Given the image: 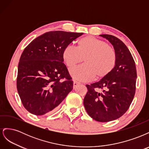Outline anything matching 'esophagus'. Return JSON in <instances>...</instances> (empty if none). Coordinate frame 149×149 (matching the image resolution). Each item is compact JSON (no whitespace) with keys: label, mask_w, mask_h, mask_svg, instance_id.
Returning a JSON list of instances; mask_svg holds the SVG:
<instances>
[{"label":"esophagus","mask_w":149,"mask_h":149,"mask_svg":"<svg viewBox=\"0 0 149 149\" xmlns=\"http://www.w3.org/2000/svg\"><path fill=\"white\" fill-rule=\"evenodd\" d=\"M79 84H80L79 82L77 81H76V80H74V81H73V87H74V88H76V87L78 85H79Z\"/></svg>","instance_id":"esophagus-1"}]
</instances>
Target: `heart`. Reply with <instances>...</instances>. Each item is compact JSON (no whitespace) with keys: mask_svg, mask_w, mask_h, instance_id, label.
I'll return each instance as SVG.
<instances>
[{"mask_svg":"<svg viewBox=\"0 0 149 149\" xmlns=\"http://www.w3.org/2000/svg\"><path fill=\"white\" fill-rule=\"evenodd\" d=\"M62 58L69 69L83 60L84 63L70 71L74 79L87 81L94 78L101 79L113 71L118 61L114 48L106 42L92 36H85L76 41V48L66 47L62 52Z\"/></svg>","mask_w":149,"mask_h":149,"instance_id":"obj_1","label":"heart"}]
</instances>
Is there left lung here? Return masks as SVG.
<instances>
[{"instance_id":"1","label":"left lung","mask_w":149,"mask_h":149,"mask_svg":"<svg viewBox=\"0 0 149 149\" xmlns=\"http://www.w3.org/2000/svg\"><path fill=\"white\" fill-rule=\"evenodd\" d=\"M112 45L118 61L111 73L100 81L86 84L84 106L90 117L106 123L119 118L128 110L136 93V63L125 45L113 35H100Z\"/></svg>"}]
</instances>
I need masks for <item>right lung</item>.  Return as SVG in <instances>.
Returning a JSON list of instances; mask_svg holds the SVG:
<instances>
[{
    "label": "right lung",
    "instance_id": "1",
    "mask_svg": "<svg viewBox=\"0 0 149 149\" xmlns=\"http://www.w3.org/2000/svg\"><path fill=\"white\" fill-rule=\"evenodd\" d=\"M83 34L48 31L25 48L18 66L17 88L24 107L30 113H52L73 89V81L63 63L62 52Z\"/></svg>",
    "mask_w": 149,
    "mask_h": 149
}]
</instances>
